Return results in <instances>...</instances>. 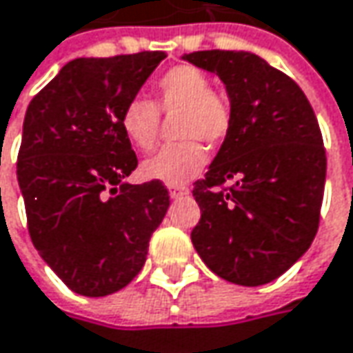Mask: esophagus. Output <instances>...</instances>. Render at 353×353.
Returning a JSON list of instances; mask_svg holds the SVG:
<instances>
[{
	"instance_id": "34e87169",
	"label": "esophagus",
	"mask_w": 353,
	"mask_h": 353,
	"mask_svg": "<svg viewBox=\"0 0 353 353\" xmlns=\"http://www.w3.org/2000/svg\"><path fill=\"white\" fill-rule=\"evenodd\" d=\"M188 193H190L188 188H179V185H172V188H170V197H172V199L183 197V195H188Z\"/></svg>"
}]
</instances>
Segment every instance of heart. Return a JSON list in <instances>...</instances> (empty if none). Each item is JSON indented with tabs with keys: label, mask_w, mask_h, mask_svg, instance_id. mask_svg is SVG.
Wrapping results in <instances>:
<instances>
[{
	"label": "heart",
	"mask_w": 353,
	"mask_h": 353,
	"mask_svg": "<svg viewBox=\"0 0 353 353\" xmlns=\"http://www.w3.org/2000/svg\"><path fill=\"white\" fill-rule=\"evenodd\" d=\"M158 108L163 112H181L179 136L188 140L161 148L142 163V172L165 185H183L205 168L209 158L197 138L209 144L221 142L231 126V108L225 97L211 90V81L203 70L190 65L174 67L156 81L154 102L134 97L122 108V130L140 150L154 148L158 140Z\"/></svg>",
	"instance_id": "heart-1"
}]
</instances>
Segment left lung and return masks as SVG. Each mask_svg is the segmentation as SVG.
<instances>
[{
  "mask_svg": "<svg viewBox=\"0 0 353 353\" xmlns=\"http://www.w3.org/2000/svg\"><path fill=\"white\" fill-rule=\"evenodd\" d=\"M181 59L215 72L231 104L229 132L193 188L201 209L193 247L225 281L267 284L308 251L318 231L326 152L314 110L259 54L215 49Z\"/></svg>",
  "mask_w": 353,
  "mask_h": 353,
  "instance_id": "1",
  "label": "left lung"
}]
</instances>
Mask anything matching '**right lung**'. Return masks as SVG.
Instances as JSON below:
<instances>
[{"label": "right lung", "mask_w": 353, "mask_h": 353, "mask_svg": "<svg viewBox=\"0 0 353 353\" xmlns=\"http://www.w3.org/2000/svg\"><path fill=\"white\" fill-rule=\"evenodd\" d=\"M163 59H74L25 112L17 181L29 235L77 294L106 296L130 283L170 207L161 181H124L138 158L120 124L124 104Z\"/></svg>", "instance_id": "obj_1"}]
</instances>
